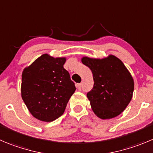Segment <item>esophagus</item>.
<instances>
[{"mask_svg":"<svg viewBox=\"0 0 153 153\" xmlns=\"http://www.w3.org/2000/svg\"><path fill=\"white\" fill-rule=\"evenodd\" d=\"M76 88H77L78 90H79V91H80V90L82 89V84L81 83L77 84V85H76Z\"/></svg>","mask_w":153,"mask_h":153,"instance_id":"1","label":"esophagus"}]
</instances>
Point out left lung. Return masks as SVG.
<instances>
[{
  "mask_svg": "<svg viewBox=\"0 0 153 153\" xmlns=\"http://www.w3.org/2000/svg\"><path fill=\"white\" fill-rule=\"evenodd\" d=\"M93 74L94 86L87 93L93 112L102 119H112L125 110L133 95L134 79L120 59L110 55L102 59L83 57Z\"/></svg>",
  "mask_w": 153,
  "mask_h": 153,
  "instance_id": "left-lung-1",
  "label": "left lung"
}]
</instances>
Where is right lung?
I'll list each match as a JSON object with an SVG mask.
<instances>
[{
    "mask_svg": "<svg viewBox=\"0 0 153 153\" xmlns=\"http://www.w3.org/2000/svg\"><path fill=\"white\" fill-rule=\"evenodd\" d=\"M65 62V58L43 54L23 71L22 97L32 116L40 121L60 117L75 91V84L64 68Z\"/></svg>",
    "mask_w": 153,
    "mask_h": 153,
    "instance_id": "add662e5",
    "label": "right lung"
}]
</instances>
